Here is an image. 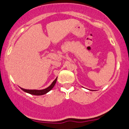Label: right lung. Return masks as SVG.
Returning a JSON list of instances; mask_svg holds the SVG:
<instances>
[{"label": "right lung", "instance_id": "add662e5", "mask_svg": "<svg viewBox=\"0 0 129 129\" xmlns=\"http://www.w3.org/2000/svg\"><path fill=\"white\" fill-rule=\"evenodd\" d=\"M57 79V78H56V79L54 80V82L52 83V84L50 85V86L48 87L47 88H46V89H43V90H28V89H22V88H21V89L23 91H24V92L30 93V94L34 95H42L45 94V93H47V92H49L50 90L52 89V88L54 87V85H55V83H56Z\"/></svg>", "mask_w": 129, "mask_h": 129}]
</instances>
